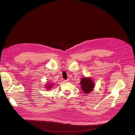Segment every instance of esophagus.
I'll list each match as a JSON object with an SVG mask.
<instances>
[{"instance_id":"esophagus-1","label":"esophagus","mask_w":135,"mask_h":135,"mask_svg":"<svg viewBox=\"0 0 135 135\" xmlns=\"http://www.w3.org/2000/svg\"><path fill=\"white\" fill-rule=\"evenodd\" d=\"M64 82H65V83H67V82H68L69 81V80H64Z\"/></svg>"}]
</instances>
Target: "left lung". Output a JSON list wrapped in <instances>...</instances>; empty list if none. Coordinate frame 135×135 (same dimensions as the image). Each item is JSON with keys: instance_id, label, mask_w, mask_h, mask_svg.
<instances>
[{"instance_id": "obj_1", "label": "left lung", "mask_w": 135, "mask_h": 135, "mask_svg": "<svg viewBox=\"0 0 135 135\" xmlns=\"http://www.w3.org/2000/svg\"><path fill=\"white\" fill-rule=\"evenodd\" d=\"M81 88L85 94L90 93L94 90L95 83L91 77H83L81 79Z\"/></svg>"}]
</instances>
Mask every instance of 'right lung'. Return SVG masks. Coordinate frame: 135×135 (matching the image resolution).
Wrapping results in <instances>:
<instances>
[{"mask_svg":"<svg viewBox=\"0 0 135 135\" xmlns=\"http://www.w3.org/2000/svg\"><path fill=\"white\" fill-rule=\"evenodd\" d=\"M54 84L52 83H48L46 84V86H45V88L47 90H50L51 88H52Z\"/></svg>","mask_w":135,"mask_h":135,"instance_id":"right-lung-1","label":"right lung"}]
</instances>
